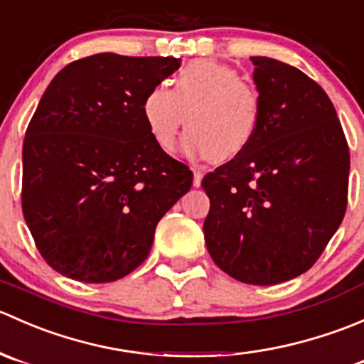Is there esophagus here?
<instances>
[{
    "label": "esophagus",
    "mask_w": 364,
    "mask_h": 364,
    "mask_svg": "<svg viewBox=\"0 0 364 364\" xmlns=\"http://www.w3.org/2000/svg\"><path fill=\"white\" fill-rule=\"evenodd\" d=\"M203 176H204V172L200 171V168H193V186H197V188H199L200 181H203Z\"/></svg>",
    "instance_id": "obj_1"
}]
</instances>
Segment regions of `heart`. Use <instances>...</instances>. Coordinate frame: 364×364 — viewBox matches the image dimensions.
Returning <instances> with one entry per match:
<instances>
[{"mask_svg": "<svg viewBox=\"0 0 364 364\" xmlns=\"http://www.w3.org/2000/svg\"><path fill=\"white\" fill-rule=\"evenodd\" d=\"M142 116L156 144L171 151L186 119L183 151L192 159L227 161L240 156L259 130L262 98L237 70L211 60L181 68L172 87L144 95Z\"/></svg>", "mask_w": 364, "mask_h": 364, "instance_id": "b5f03b06", "label": "heart"}]
</instances>
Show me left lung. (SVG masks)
<instances>
[{"instance_id": "8db88e82", "label": "left lung", "mask_w": 364, "mask_h": 364, "mask_svg": "<svg viewBox=\"0 0 364 364\" xmlns=\"http://www.w3.org/2000/svg\"><path fill=\"white\" fill-rule=\"evenodd\" d=\"M262 98L252 144L203 179L204 237L229 277L274 285L310 269L347 209L350 156L326 91L306 73L250 58Z\"/></svg>"}]
</instances>
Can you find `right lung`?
<instances>
[{
    "mask_svg": "<svg viewBox=\"0 0 364 364\" xmlns=\"http://www.w3.org/2000/svg\"><path fill=\"white\" fill-rule=\"evenodd\" d=\"M178 58L95 54L50 80L23 146V213L36 248L72 280L107 284L148 259L156 223L193 174L151 137L142 100Z\"/></svg>",
    "mask_w": 364,
    "mask_h": 364,
    "instance_id": "1",
    "label": "right lung"
}]
</instances>
